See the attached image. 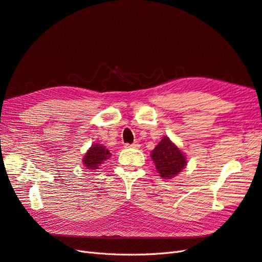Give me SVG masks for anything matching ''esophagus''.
I'll return each mask as SVG.
<instances>
[{"label":"esophagus","instance_id":"esophagus-1","mask_svg":"<svg viewBox=\"0 0 262 262\" xmlns=\"http://www.w3.org/2000/svg\"><path fill=\"white\" fill-rule=\"evenodd\" d=\"M125 147H127V148H129V147H132V148H139L140 147V145L138 144V143H134V144H132V145H125Z\"/></svg>","mask_w":262,"mask_h":262}]
</instances>
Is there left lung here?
Wrapping results in <instances>:
<instances>
[{"mask_svg":"<svg viewBox=\"0 0 262 262\" xmlns=\"http://www.w3.org/2000/svg\"><path fill=\"white\" fill-rule=\"evenodd\" d=\"M157 172L163 179L177 176L187 165L186 156L171 140L165 136L150 154Z\"/></svg>","mask_w":262,"mask_h":262,"instance_id":"obj_1","label":"left lung"}]
</instances>
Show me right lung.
Returning <instances> with one entry per match:
<instances>
[{
  "instance_id": "add662e5",
  "label": "right lung",
  "mask_w": 262,
  "mask_h": 262,
  "mask_svg": "<svg viewBox=\"0 0 262 262\" xmlns=\"http://www.w3.org/2000/svg\"><path fill=\"white\" fill-rule=\"evenodd\" d=\"M112 154L106 147L100 144H93L91 148L86 151L83 158V165L86 169H98L106 159L111 157Z\"/></svg>"
}]
</instances>
